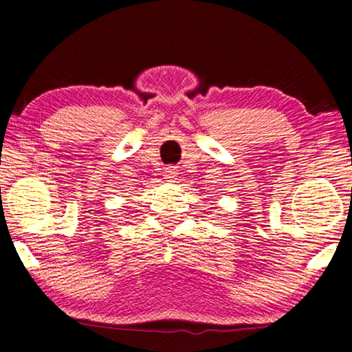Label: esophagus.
I'll list each match as a JSON object with an SVG mask.
<instances>
[{
  "mask_svg": "<svg viewBox=\"0 0 352 352\" xmlns=\"http://www.w3.org/2000/svg\"><path fill=\"white\" fill-rule=\"evenodd\" d=\"M176 176V170L173 166H168L165 168V177L166 179H173V177Z\"/></svg>",
  "mask_w": 352,
  "mask_h": 352,
  "instance_id": "esophagus-1",
  "label": "esophagus"
}]
</instances>
